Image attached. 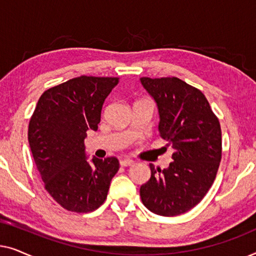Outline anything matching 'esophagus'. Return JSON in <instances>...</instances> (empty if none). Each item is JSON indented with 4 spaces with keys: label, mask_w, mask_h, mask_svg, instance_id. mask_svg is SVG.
<instances>
[{
    "label": "esophagus",
    "mask_w": 256,
    "mask_h": 256,
    "mask_svg": "<svg viewBox=\"0 0 256 256\" xmlns=\"http://www.w3.org/2000/svg\"><path fill=\"white\" fill-rule=\"evenodd\" d=\"M120 164H121V166H134V162L130 160H121Z\"/></svg>",
    "instance_id": "34e87169"
}]
</instances>
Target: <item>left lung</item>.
<instances>
[{"instance_id":"8db88e82","label":"left lung","mask_w":256,"mask_h":256,"mask_svg":"<svg viewBox=\"0 0 256 256\" xmlns=\"http://www.w3.org/2000/svg\"><path fill=\"white\" fill-rule=\"evenodd\" d=\"M141 82L155 99L160 136L172 146V162L160 170L149 164L152 177L140 188L143 205L163 216L190 211L208 194L222 160V128L200 90L176 76Z\"/></svg>"}]
</instances>
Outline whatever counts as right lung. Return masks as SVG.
Listing matches in <instances>:
<instances>
[{"mask_svg": "<svg viewBox=\"0 0 256 256\" xmlns=\"http://www.w3.org/2000/svg\"><path fill=\"white\" fill-rule=\"evenodd\" d=\"M118 80L80 76L50 87L30 118L28 140L45 190L68 211L100 208L120 168L116 157L87 162L84 144L86 132L98 130L104 101Z\"/></svg>", "mask_w": 256, "mask_h": 256, "instance_id": "obj_1", "label": "right lung"}]
</instances>
